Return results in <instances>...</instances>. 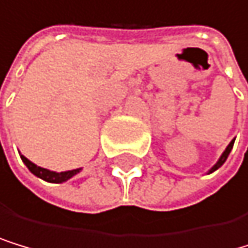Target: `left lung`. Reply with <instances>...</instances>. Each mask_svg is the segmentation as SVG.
<instances>
[{
  "instance_id": "obj_1",
  "label": "left lung",
  "mask_w": 248,
  "mask_h": 248,
  "mask_svg": "<svg viewBox=\"0 0 248 248\" xmlns=\"http://www.w3.org/2000/svg\"><path fill=\"white\" fill-rule=\"evenodd\" d=\"M233 144H235V140H232L230 141V144L227 145V147H225V150L222 152V155H221V156H219V159L218 161H216V164L209 170V171H207V175H209V173H213V171L215 170H218L222 164H224V162H225V159H227L229 158V155H230V152H232V149H233Z\"/></svg>"
}]
</instances>
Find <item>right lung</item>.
I'll return each instance as SVG.
<instances>
[{
    "instance_id": "1",
    "label": "right lung",
    "mask_w": 248,
    "mask_h": 248,
    "mask_svg": "<svg viewBox=\"0 0 248 248\" xmlns=\"http://www.w3.org/2000/svg\"><path fill=\"white\" fill-rule=\"evenodd\" d=\"M21 159L23 162L27 166V169L32 171V173L38 178H41L47 183H53V184H61V183H65V181H69L70 178H73L77 173L82 169H73V170H65V171H53V170H48V169H44V167H39L36 164H33L32 161L27 159L24 155H21Z\"/></svg>"
}]
</instances>
